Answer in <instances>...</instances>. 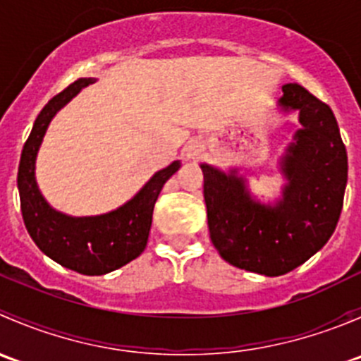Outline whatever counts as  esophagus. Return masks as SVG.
<instances>
[{
	"label": "esophagus",
	"mask_w": 361,
	"mask_h": 361,
	"mask_svg": "<svg viewBox=\"0 0 361 361\" xmlns=\"http://www.w3.org/2000/svg\"><path fill=\"white\" fill-rule=\"evenodd\" d=\"M204 150V145L201 143V141H192L190 145H188L187 148V155L188 159H195L201 155V152Z\"/></svg>",
	"instance_id": "1"
}]
</instances>
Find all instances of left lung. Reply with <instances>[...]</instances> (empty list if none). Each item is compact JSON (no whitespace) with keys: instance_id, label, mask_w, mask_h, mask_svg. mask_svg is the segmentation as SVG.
Returning a JSON list of instances; mask_svg holds the SVG:
<instances>
[{"instance_id":"8db88e82","label":"left lung","mask_w":361,"mask_h":361,"mask_svg":"<svg viewBox=\"0 0 361 361\" xmlns=\"http://www.w3.org/2000/svg\"><path fill=\"white\" fill-rule=\"evenodd\" d=\"M279 104L298 110L304 129L283 160L288 185L278 206L255 202L241 178L201 166L214 248L234 267L264 276L286 274L326 245L348 183V154L329 104L298 83L283 87Z\"/></svg>"}]
</instances>
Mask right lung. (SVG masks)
<instances>
[{
	"label": "right lung",
	"mask_w": 361,
	"mask_h": 361,
	"mask_svg": "<svg viewBox=\"0 0 361 361\" xmlns=\"http://www.w3.org/2000/svg\"><path fill=\"white\" fill-rule=\"evenodd\" d=\"M92 78H78L54 96L39 111L20 155L19 185L20 209L29 235L47 257L63 267L85 276H101L129 264L147 248L152 214L164 183L180 169L174 160L166 169L154 174L136 197L108 214L73 218L47 204L35 180V160L50 120Z\"/></svg>",
	"instance_id": "obj_1"
}]
</instances>
